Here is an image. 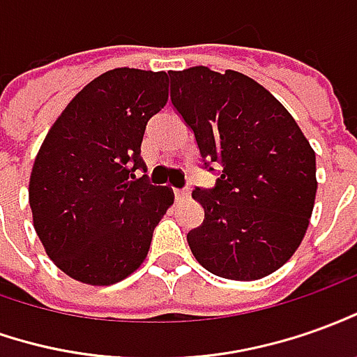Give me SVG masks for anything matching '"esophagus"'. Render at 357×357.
<instances>
[{
  "label": "esophagus",
  "mask_w": 357,
  "mask_h": 357,
  "mask_svg": "<svg viewBox=\"0 0 357 357\" xmlns=\"http://www.w3.org/2000/svg\"><path fill=\"white\" fill-rule=\"evenodd\" d=\"M174 198H176V200L188 198V190H186V188H174Z\"/></svg>",
  "instance_id": "obj_1"
}]
</instances>
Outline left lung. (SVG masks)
Here are the masks:
<instances>
[{
  "mask_svg": "<svg viewBox=\"0 0 357 357\" xmlns=\"http://www.w3.org/2000/svg\"><path fill=\"white\" fill-rule=\"evenodd\" d=\"M171 100L204 165L221 167L186 235L196 260L227 280H260L284 266L305 237L317 194L314 151L284 105L239 71H171ZM210 171H213L210 167Z\"/></svg>",
  "mask_w": 357,
  "mask_h": 357,
  "instance_id": "1",
  "label": "left lung"
}]
</instances>
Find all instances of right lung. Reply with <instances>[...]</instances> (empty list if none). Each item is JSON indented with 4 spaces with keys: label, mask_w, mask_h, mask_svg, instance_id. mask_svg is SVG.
I'll list each match as a JSON object with an SVG mask.
<instances>
[{
    "label": "right lung",
    "mask_w": 357,
    "mask_h": 357,
    "mask_svg": "<svg viewBox=\"0 0 357 357\" xmlns=\"http://www.w3.org/2000/svg\"><path fill=\"white\" fill-rule=\"evenodd\" d=\"M167 100L165 71L116 68L85 85L44 137L29 204L46 255L73 280L110 286L146 260L174 194L136 171L147 122Z\"/></svg>",
    "instance_id": "right-lung-1"
}]
</instances>
